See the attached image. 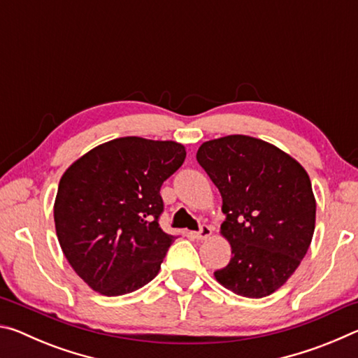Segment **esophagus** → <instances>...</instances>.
<instances>
[{"instance_id": "1", "label": "esophagus", "mask_w": 358, "mask_h": 358, "mask_svg": "<svg viewBox=\"0 0 358 358\" xmlns=\"http://www.w3.org/2000/svg\"><path fill=\"white\" fill-rule=\"evenodd\" d=\"M211 232H213V230H211L210 226H202L199 232H194V237H196V240H207Z\"/></svg>"}]
</instances>
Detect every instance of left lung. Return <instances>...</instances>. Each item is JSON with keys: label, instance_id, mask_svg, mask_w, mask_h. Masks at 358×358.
I'll list each match as a JSON object with an SVG mask.
<instances>
[{"label": "left lung", "instance_id": "obj_1", "mask_svg": "<svg viewBox=\"0 0 358 358\" xmlns=\"http://www.w3.org/2000/svg\"><path fill=\"white\" fill-rule=\"evenodd\" d=\"M196 157L221 192V235L232 248L216 281L248 299L273 294L313 240L316 199L306 171L275 145L240 134L203 142Z\"/></svg>", "mask_w": 358, "mask_h": 358}]
</instances>
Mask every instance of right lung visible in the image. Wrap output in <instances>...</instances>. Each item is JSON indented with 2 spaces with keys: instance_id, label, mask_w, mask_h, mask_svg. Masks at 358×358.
I'll list each match as a JSON object with an SVG mask.
<instances>
[{
  "instance_id": "right-lung-1",
  "label": "right lung",
  "mask_w": 358,
  "mask_h": 358,
  "mask_svg": "<svg viewBox=\"0 0 358 358\" xmlns=\"http://www.w3.org/2000/svg\"><path fill=\"white\" fill-rule=\"evenodd\" d=\"M186 150L172 141L113 138L63 173L53 205L57 237L76 273L96 292L124 295L159 273L175 240L159 227L161 186Z\"/></svg>"
}]
</instances>
